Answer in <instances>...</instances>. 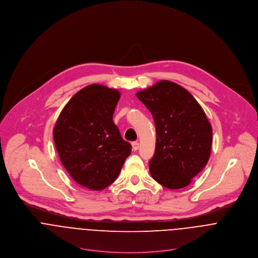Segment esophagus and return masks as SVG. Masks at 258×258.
Masks as SVG:
<instances>
[{
	"label": "esophagus",
	"mask_w": 258,
	"mask_h": 258,
	"mask_svg": "<svg viewBox=\"0 0 258 258\" xmlns=\"http://www.w3.org/2000/svg\"><path fill=\"white\" fill-rule=\"evenodd\" d=\"M132 149H133L134 151H137V150L139 149V143H138V142H133V143H132Z\"/></svg>",
	"instance_id": "esophagus-1"
}]
</instances>
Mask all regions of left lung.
Segmentation results:
<instances>
[{"instance_id":"8db88e82","label":"left lung","mask_w":258,"mask_h":258,"mask_svg":"<svg viewBox=\"0 0 258 258\" xmlns=\"http://www.w3.org/2000/svg\"><path fill=\"white\" fill-rule=\"evenodd\" d=\"M136 95L156 127L155 154L149 162L152 178L171 189L186 186L211 155L213 130L205 111L186 89L169 80Z\"/></svg>"}]
</instances>
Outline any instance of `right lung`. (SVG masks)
<instances>
[{
  "label": "right lung",
  "mask_w": 258,
  "mask_h": 258,
  "mask_svg": "<svg viewBox=\"0 0 258 258\" xmlns=\"http://www.w3.org/2000/svg\"><path fill=\"white\" fill-rule=\"evenodd\" d=\"M119 99L117 89L90 84L74 94L53 128L61 164L77 184L89 189L112 184L131 154L130 143L112 120Z\"/></svg>",
  "instance_id": "right-lung-1"
}]
</instances>
